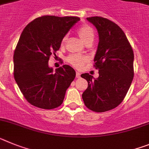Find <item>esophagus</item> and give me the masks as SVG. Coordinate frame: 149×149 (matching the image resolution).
<instances>
[{
  "mask_svg": "<svg viewBox=\"0 0 149 149\" xmlns=\"http://www.w3.org/2000/svg\"><path fill=\"white\" fill-rule=\"evenodd\" d=\"M76 78H80V75H81V73H79V71H76Z\"/></svg>",
  "mask_w": 149,
  "mask_h": 149,
  "instance_id": "obj_1",
  "label": "esophagus"
}]
</instances>
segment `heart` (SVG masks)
Listing matches in <instances>:
<instances>
[{
	"label": "heart",
	"instance_id": "b5f03b06",
	"mask_svg": "<svg viewBox=\"0 0 149 149\" xmlns=\"http://www.w3.org/2000/svg\"><path fill=\"white\" fill-rule=\"evenodd\" d=\"M77 33H78L79 36L80 37V38L82 39V40L84 42H85L91 38L94 39V30L91 27L88 25V24H84V25L80 27L78 31H77ZM66 40H67V36H65L64 38L62 39V45L65 42ZM87 60L88 59L86 57L83 56V55H78V54H73V55H70L67 58L68 62L76 67H81L85 62L87 61Z\"/></svg>",
	"mask_w": 149,
	"mask_h": 149
}]
</instances>
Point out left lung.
Returning <instances> with one entry per match:
<instances>
[{
	"instance_id": "obj_1",
	"label": "left lung",
	"mask_w": 149,
	"mask_h": 149,
	"mask_svg": "<svg viewBox=\"0 0 149 149\" xmlns=\"http://www.w3.org/2000/svg\"><path fill=\"white\" fill-rule=\"evenodd\" d=\"M97 30L99 43L94 57V67L99 76L89 73L81 77L87 80L82 94L87 108L103 112L116 108L123 101L134 78V51L125 33L118 24L106 18H87Z\"/></svg>"
}]
</instances>
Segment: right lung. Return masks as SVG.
<instances>
[{
	"instance_id": "right-lung-1",
	"label": "right lung",
	"mask_w": 149,
	"mask_h": 149,
	"mask_svg": "<svg viewBox=\"0 0 149 149\" xmlns=\"http://www.w3.org/2000/svg\"><path fill=\"white\" fill-rule=\"evenodd\" d=\"M79 20L76 16L43 15L23 30L14 52L13 75L21 92L31 105L52 109L63 103L76 72L65 64L53 73L49 60L60 49L62 39Z\"/></svg>"
}]
</instances>
